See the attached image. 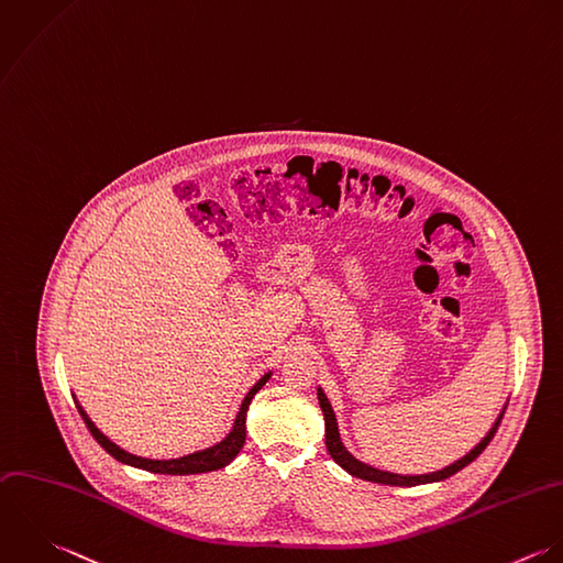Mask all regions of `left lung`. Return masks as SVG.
Here are the masks:
<instances>
[{
  "instance_id": "left-lung-1",
  "label": "left lung",
  "mask_w": 563,
  "mask_h": 563,
  "mask_svg": "<svg viewBox=\"0 0 563 563\" xmlns=\"http://www.w3.org/2000/svg\"><path fill=\"white\" fill-rule=\"evenodd\" d=\"M317 395H319V404H321V410H323V417H325V445H328L330 456H332L345 472H350V474L356 476V478H363V481H369V483H379V485H395V487H415V485H426V483H439V481L450 478V476L456 474L459 470L467 467V465L489 445V441L494 439V434H496V430H498V426H500V419H503V415H505V408H507V406H503V410H500L498 419L494 421V426L489 428V432H487V434L481 439V443H478L474 450H470L463 459L454 461L452 465H448V467H443V470L430 472V474L404 476V474H393V472L377 470V467H372V465L358 461V459L345 448V443H343V439H341V432H339V421H336L334 408H332V404H330V399H328V395H325V390H323L321 386L317 388Z\"/></svg>"
}]
</instances>
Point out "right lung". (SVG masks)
<instances>
[{"mask_svg": "<svg viewBox=\"0 0 563 563\" xmlns=\"http://www.w3.org/2000/svg\"><path fill=\"white\" fill-rule=\"evenodd\" d=\"M273 372L262 375L253 386L251 390L244 395L242 404H240V410L233 419V426L229 430V434L218 441L216 445L211 448H205V450H198V452H191L186 454L181 459H164V461H155V459H144V456H137V454H131L126 450H122L120 445H115L107 434L100 432V428H96V423L89 419V415L85 412V408L78 404L76 395H74V401H76V408L82 417V421L87 423L89 432L93 434V439L113 456L118 459L120 463L124 465H131V467H137V470H146V472H153V474H170V476H186V474H205V472H213V470H222L227 467L242 450L244 445V439H246V410H249V404L251 399L255 397V393L271 379Z\"/></svg>", "mask_w": 563, "mask_h": 563, "instance_id": "add662e5", "label": "right lung"}]
</instances>
